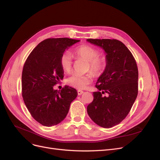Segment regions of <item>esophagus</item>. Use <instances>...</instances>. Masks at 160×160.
<instances>
[{"instance_id": "34e87169", "label": "esophagus", "mask_w": 160, "mask_h": 160, "mask_svg": "<svg viewBox=\"0 0 160 160\" xmlns=\"http://www.w3.org/2000/svg\"><path fill=\"white\" fill-rule=\"evenodd\" d=\"M83 93H84V92L83 91H81V90H78V91H77V93H78L79 95H81Z\"/></svg>"}]
</instances>
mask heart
Returning <instances> with one entry per match:
<instances>
[{"label": "heart", "instance_id": "heart-1", "mask_svg": "<svg viewBox=\"0 0 160 160\" xmlns=\"http://www.w3.org/2000/svg\"><path fill=\"white\" fill-rule=\"evenodd\" d=\"M75 54L89 62V69L95 75H101L105 69L106 60L104 57H99V52L93 47L83 45L77 47L74 51ZM60 65L65 72H69L72 67V57L69 52L62 53L60 58ZM93 77L91 74L80 75L74 73L67 79V83L77 89H84L89 84Z\"/></svg>", "mask_w": 160, "mask_h": 160}]
</instances>
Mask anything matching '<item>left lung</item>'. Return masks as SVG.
Listing matches in <instances>:
<instances>
[{"instance_id": "1", "label": "left lung", "mask_w": 160, "mask_h": 160, "mask_svg": "<svg viewBox=\"0 0 160 160\" xmlns=\"http://www.w3.org/2000/svg\"><path fill=\"white\" fill-rule=\"evenodd\" d=\"M87 41L99 47L105 53L106 67L98 78L93 101L87 111L99 126L112 128L125 118L137 98L138 69L127 47L116 39H92ZM107 93V96L102 94Z\"/></svg>"}]
</instances>
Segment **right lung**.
I'll use <instances>...</instances> for the list:
<instances>
[{
  "label": "right lung",
  "mask_w": 160,
  "mask_h": 160,
  "mask_svg": "<svg viewBox=\"0 0 160 160\" xmlns=\"http://www.w3.org/2000/svg\"><path fill=\"white\" fill-rule=\"evenodd\" d=\"M79 40L48 38L31 52L23 67L22 95L28 110L37 122L51 127L61 123L77 96L75 89L65 86L61 91L53 86L63 79L60 58L65 50Z\"/></svg>",
  "instance_id": "obj_1"
}]
</instances>
